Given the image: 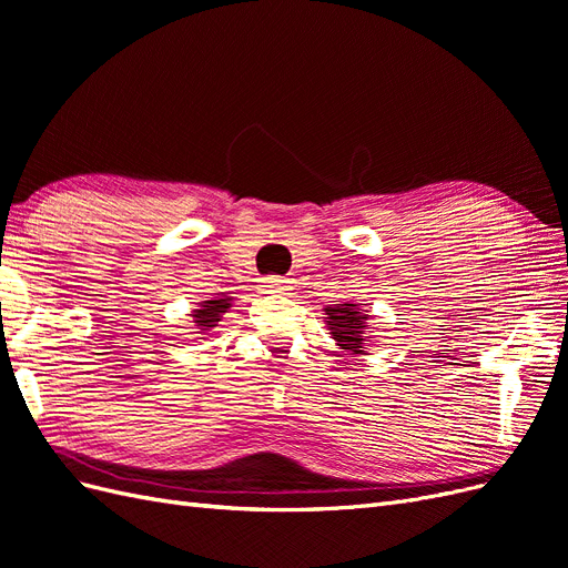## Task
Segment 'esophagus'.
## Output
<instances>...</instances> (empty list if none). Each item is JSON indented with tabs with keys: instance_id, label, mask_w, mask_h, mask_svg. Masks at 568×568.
Here are the masks:
<instances>
[{
	"instance_id": "obj_1",
	"label": "esophagus",
	"mask_w": 568,
	"mask_h": 568,
	"mask_svg": "<svg viewBox=\"0 0 568 568\" xmlns=\"http://www.w3.org/2000/svg\"><path fill=\"white\" fill-rule=\"evenodd\" d=\"M288 280H282V277H265L263 280V288L267 291V294H286L288 291Z\"/></svg>"
}]
</instances>
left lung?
<instances>
[{
  "label": "left lung",
  "mask_w": 568,
  "mask_h": 568,
  "mask_svg": "<svg viewBox=\"0 0 568 568\" xmlns=\"http://www.w3.org/2000/svg\"><path fill=\"white\" fill-rule=\"evenodd\" d=\"M359 305L363 303L343 301L322 307L326 329H329L336 346H341V351H346L348 355H367L365 341L369 338L367 332L372 329V315Z\"/></svg>",
  "instance_id": "8db88e82"
}]
</instances>
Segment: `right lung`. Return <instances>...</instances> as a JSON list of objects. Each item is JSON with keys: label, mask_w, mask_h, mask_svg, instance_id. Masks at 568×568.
<instances>
[{"label": "right lung", "mask_w": 568, "mask_h": 568, "mask_svg": "<svg viewBox=\"0 0 568 568\" xmlns=\"http://www.w3.org/2000/svg\"><path fill=\"white\" fill-rule=\"evenodd\" d=\"M230 307H232V296L217 294L213 301H201L192 311V320L196 322L201 334H205V332L215 329L217 322L230 311Z\"/></svg>", "instance_id": "right-lung-1"}]
</instances>
